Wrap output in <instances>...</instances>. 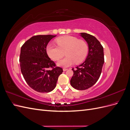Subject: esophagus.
Listing matches in <instances>:
<instances>
[{
  "instance_id": "34e87169",
  "label": "esophagus",
  "mask_w": 130,
  "mask_h": 130,
  "mask_svg": "<svg viewBox=\"0 0 130 130\" xmlns=\"http://www.w3.org/2000/svg\"><path fill=\"white\" fill-rule=\"evenodd\" d=\"M68 70V69H67V68H63V70L64 72L66 71V70Z\"/></svg>"
}]
</instances>
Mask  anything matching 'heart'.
<instances>
[{"label":"heart","instance_id":"heart-1","mask_svg":"<svg viewBox=\"0 0 130 130\" xmlns=\"http://www.w3.org/2000/svg\"><path fill=\"white\" fill-rule=\"evenodd\" d=\"M58 46L49 44L46 51L48 55L54 61H57L64 56L66 57L59 60L57 64L63 67H67L75 62L79 64L83 62L87 55L88 46L83 40H80L72 36H64L58 37L56 40Z\"/></svg>","mask_w":130,"mask_h":130}]
</instances>
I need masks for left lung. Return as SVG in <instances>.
<instances>
[{"label": "left lung", "instance_id": "8db88e82", "mask_svg": "<svg viewBox=\"0 0 130 130\" xmlns=\"http://www.w3.org/2000/svg\"><path fill=\"white\" fill-rule=\"evenodd\" d=\"M88 45V54L85 62L76 69H72L73 75L70 85L77 90H85L95 84L99 79L104 63V48L100 42L92 35L80 33Z\"/></svg>", "mask_w": 130, "mask_h": 130}]
</instances>
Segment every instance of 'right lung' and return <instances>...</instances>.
<instances>
[{"instance_id":"add662e5","label":"right lung","mask_w":130,"mask_h":130,"mask_svg":"<svg viewBox=\"0 0 130 130\" xmlns=\"http://www.w3.org/2000/svg\"><path fill=\"white\" fill-rule=\"evenodd\" d=\"M55 36L36 35L26 41L21 47L19 56L21 72L27 85L38 92L52 91L63 72L62 68L56 67L50 60L46 51L47 44Z\"/></svg>"}]
</instances>
